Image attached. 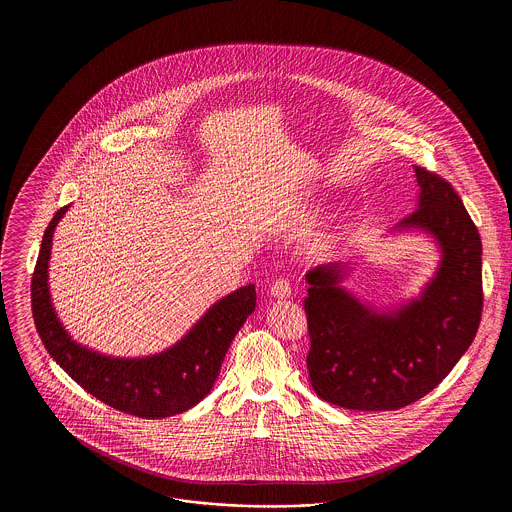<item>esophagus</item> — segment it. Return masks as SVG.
Here are the masks:
<instances>
[{
    "label": "esophagus",
    "instance_id": "esophagus-1",
    "mask_svg": "<svg viewBox=\"0 0 512 512\" xmlns=\"http://www.w3.org/2000/svg\"><path fill=\"white\" fill-rule=\"evenodd\" d=\"M270 295L274 299H288L292 295V288L284 278H278L272 286H270Z\"/></svg>",
    "mask_w": 512,
    "mask_h": 512
}]
</instances>
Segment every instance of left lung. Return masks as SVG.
Instances as JSON below:
<instances>
[{
  "label": "left lung",
  "mask_w": 512,
  "mask_h": 512,
  "mask_svg": "<svg viewBox=\"0 0 512 512\" xmlns=\"http://www.w3.org/2000/svg\"><path fill=\"white\" fill-rule=\"evenodd\" d=\"M416 211L391 236L424 234L439 253L418 295L376 307L343 282L351 263L307 272L309 378L318 397L353 411L407 407L453 370L476 338L482 317V240L461 197L438 174L414 167Z\"/></svg>",
  "instance_id": "8db88e82"
}]
</instances>
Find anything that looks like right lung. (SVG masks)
I'll return each mask as SVG.
<instances>
[{
    "label": "right lung",
    "instance_id": "right-lung-1",
    "mask_svg": "<svg viewBox=\"0 0 512 512\" xmlns=\"http://www.w3.org/2000/svg\"><path fill=\"white\" fill-rule=\"evenodd\" d=\"M69 207L59 209L49 222L32 274V317L49 355L78 386L122 413L165 418L192 409L213 390L230 343L255 311V286L224 295L184 338L161 353L111 357L94 351L65 330L49 293L53 232Z\"/></svg>",
    "mask_w": 512,
    "mask_h": 512
}]
</instances>
